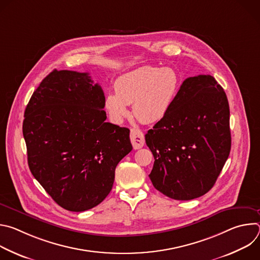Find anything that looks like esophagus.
<instances>
[{
    "mask_svg": "<svg viewBox=\"0 0 260 260\" xmlns=\"http://www.w3.org/2000/svg\"><path fill=\"white\" fill-rule=\"evenodd\" d=\"M131 142L133 144L134 149H140L145 144L144 134L138 128L131 129Z\"/></svg>",
    "mask_w": 260,
    "mask_h": 260,
    "instance_id": "esophagus-1",
    "label": "esophagus"
}]
</instances>
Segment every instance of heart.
<instances>
[{"instance_id":"heart-1","label":"heart","mask_w":260,"mask_h":260,"mask_svg":"<svg viewBox=\"0 0 260 260\" xmlns=\"http://www.w3.org/2000/svg\"><path fill=\"white\" fill-rule=\"evenodd\" d=\"M179 76L172 68L143 66L121 75L114 93L107 94L105 109L114 122L120 123L133 104L134 116L145 124L161 120L177 95Z\"/></svg>"}]
</instances>
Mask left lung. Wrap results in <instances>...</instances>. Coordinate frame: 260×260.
Here are the masks:
<instances>
[{"mask_svg":"<svg viewBox=\"0 0 260 260\" xmlns=\"http://www.w3.org/2000/svg\"><path fill=\"white\" fill-rule=\"evenodd\" d=\"M154 165L149 175L165 196L189 201L207 193L232 146L226 94L211 75L185 79L167 115L145 135Z\"/></svg>","mask_w":260,"mask_h":260,"instance_id":"left-lung-1","label":"left lung"}]
</instances>
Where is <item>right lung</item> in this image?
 I'll return each mask as SVG.
<instances>
[{"mask_svg": "<svg viewBox=\"0 0 260 260\" xmlns=\"http://www.w3.org/2000/svg\"><path fill=\"white\" fill-rule=\"evenodd\" d=\"M104 91L88 73L53 70L34 91L22 124L28 168L61 208L83 212L112 189L133 146L129 129L106 122Z\"/></svg>", "mask_w": 260, "mask_h": 260, "instance_id": "1", "label": "right lung"}]
</instances>
